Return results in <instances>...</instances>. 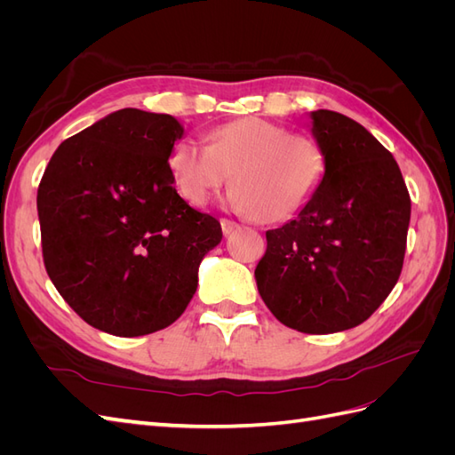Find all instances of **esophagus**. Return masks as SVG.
I'll use <instances>...</instances> for the list:
<instances>
[{
  "mask_svg": "<svg viewBox=\"0 0 455 455\" xmlns=\"http://www.w3.org/2000/svg\"><path fill=\"white\" fill-rule=\"evenodd\" d=\"M220 226H222V231H224V235H229V233H233V231H237V229L241 228V224H237V222H233V220H228V218H222V220H220Z\"/></svg>",
  "mask_w": 455,
  "mask_h": 455,
  "instance_id": "obj_1",
  "label": "esophagus"
}]
</instances>
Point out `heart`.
Returning <instances> with one entry per match:
<instances>
[{"label": "heart", "mask_w": 455, "mask_h": 455, "mask_svg": "<svg viewBox=\"0 0 455 455\" xmlns=\"http://www.w3.org/2000/svg\"><path fill=\"white\" fill-rule=\"evenodd\" d=\"M211 144L178 140L169 156L174 188L188 204L203 206L231 172L228 203L261 222L296 216L319 189L326 159L309 136L261 117H244L216 127Z\"/></svg>", "instance_id": "b5f03b06"}]
</instances>
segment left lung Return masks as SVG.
Returning a JSON list of instances; mask_svg holds the SVG:
<instances>
[{"instance_id": "8db88e82", "label": "left lung", "mask_w": 455, "mask_h": 455, "mask_svg": "<svg viewBox=\"0 0 455 455\" xmlns=\"http://www.w3.org/2000/svg\"><path fill=\"white\" fill-rule=\"evenodd\" d=\"M309 117L323 182L294 220L266 233L254 277L284 326L332 334L364 323L396 284L410 196L393 156L361 123L330 109Z\"/></svg>"}]
</instances>
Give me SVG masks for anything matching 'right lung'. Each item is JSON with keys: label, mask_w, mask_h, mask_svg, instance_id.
Listing matches in <instances>:
<instances>
[{"label": "right lung", "mask_w": 455, "mask_h": 455, "mask_svg": "<svg viewBox=\"0 0 455 455\" xmlns=\"http://www.w3.org/2000/svg\"><path fill=\"white\" fill-rule=\"evenodd\" d=\"M184 132L169 114L117 109L64 140L41 178L45 269L102 332L136 338L172 324L222 241L218 220L176 194L169 156Z\"/></svg>", "instance_id": "right-lung-1"}]
</instances>
